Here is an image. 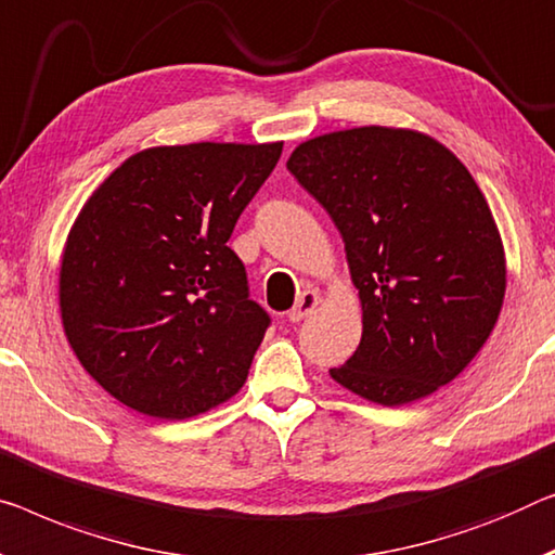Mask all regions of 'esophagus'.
Listing matches in <instances>:
<instances>
[{"label": "esophagus", "instance_id": "1", "mask_svg": "<svg viewBox=\"0 0 555 555\" xmlns=\"http://www.w3.org/2000/svg\"><path fill=\"white\" fill-rule=\"evenodd\" d=\"M321 304V296H319V292H313V288H309V292H304L299 299H296V304H294V309L288 311V321H301V319H306L309 317V313L317 309V306Z\"/></svg>", "mask_w": 555, "mask_h": 555}]
</instances>
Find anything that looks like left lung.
<instances>
[{"mask_svg":"<svg viewBox=\"0 0 555 555\" xmlns=\"http://www.w3.org/2000/svg\"><path fill=\"white\" fill-rule=\"evenodd\" d=\"M286 169L328 211L359 288L361 344L331 378L384 406L453 382L506 294L499 229L468 169L436 139L388 127L309 139Z\"/></svg>","mask_w":555,"mask_h":555,"instance_id":"obj_1","label":"left lung"}]
</instances>
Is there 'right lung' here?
Wrapping results in <instances>:
<instances>
[{"mask_svg":"<svg viewBox=\"0 0 555 555\" xmlns=\"http://www.w3.org/2000/svg\"><path fill=\"white\" fill-rule=\"evenodd\" d=\"M281 146L144 149L79 211L60 269L64 334L124 406L181 421L244 386L271 319L227 242Z\"/></svg>","mask_w":555,"mask_h":555,"instance_id":"obj_1","label":"right lung"}]
</instances>
